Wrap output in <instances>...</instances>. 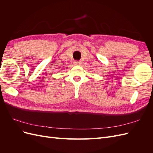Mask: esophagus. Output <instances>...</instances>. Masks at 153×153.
I'll list each match as a JSON object with an SVG mask.
<instances>
[{
  "label": "esophagus",
  "mask_w": 153,
  "mask_h": 153,
  "mask_svg": "<svg viewBox=\"0 0 153 153\" xmlns=\"http://www.w3.org/2000/svg\"><path fill=\"white\" fill-rule=\"evenodd\" d=\"M74 64H76V65H80L81 64V62L80 61H74Z\"/></svg>",
  "instance_id": "obj_1"
}]
</instances>
